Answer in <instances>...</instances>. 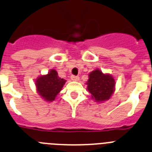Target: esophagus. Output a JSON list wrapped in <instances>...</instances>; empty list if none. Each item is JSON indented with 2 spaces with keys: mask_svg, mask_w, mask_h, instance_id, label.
Instances as JSON below:
<instances>
[{
  "mask_svg": "<svg viewBox=\"0 0 152 152\" xmlns=\"http://www.w3.org/2000/svg\"><path fill=\"white\" fill-rule=\"evenodd\" d=\"M71 79L73 80V81H79V77L78 76H74V75H72L71 76Z\"/></svg>",
  "mask_w": 152,
  "mask_h": 152,
  "instance_id": "34e87169",
  "label": "esophagus"
}]
</instances>
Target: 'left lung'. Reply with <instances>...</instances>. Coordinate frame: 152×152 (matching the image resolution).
<instances>
[{"mask_svg":"<svg viewBox=\"0 0 152 152\" xmlns=\"http://www.w3.org/2000/svg\"><path fill=\"white\" fill-rule=\"evenodd\" d=\"M88 91L97 102L109 99L114 91L115 81L111 76L103 74L99 69H95L89 74Z\"/></svg>","mask_w":152,"mask_h":152,"instance_id":"8db88e82","label":"left lung"}]
</instances>
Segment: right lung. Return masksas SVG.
Segmentation results:
<instances>
[{
  "mask_svg": "<svg viewBox=\"0 0 152 152\" xmlns=\"http://www.w3.org/2000/svg\"><path fill=\"white\" fill-rule=\"evenodd\" d=\"M66 80L57 75V71L52 69L48 74L39 77L35 82L37 91L47 101H54L57 94L62 89Z\"/></svg>",
  "mask_w": 152,
  "mask_h": 152,
  "instance_id": "right-lung-1",
  "label": "right lung"
}]
</instances>
